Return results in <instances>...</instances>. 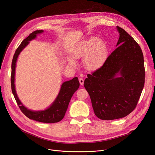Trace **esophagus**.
<instances>
[{
    "label": "esophagus",
    "mask_w": 155,
    "mask_h": 155,
    "mask_svg": "<svg viewBox=\"0 0 155 155\" xmlns=\"http://www.w3.org/2000/svg\"><path fill=\"white\" fill-rule=\"evenodd\" d=\"M79 82H80V84H81V85H84V79L82 78H79Z\"/></svg>",
    "instance_id": "34e87169"
}]
</instances>
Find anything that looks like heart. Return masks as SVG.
Segmentation results:
<instances>
[{"label":"heart","mask_w":155,"mask_h":155,"mask_svg":"<svg viewBox=\"0 0 155 155\" xmlns=\"http://www.w3.org/2000/svg\"><path fill=\"white\" fill-rule=\"evenodd\" d=\"M73 55L77 59H84V66L89 71L99 69L105 62L108 55L107 45L96 38H91L80 42L73 50ZM68 62L74 64V59L69 57Z\"/></svg>","instance_id":"obj_1"}]
</instances>
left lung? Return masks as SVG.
I'll return each instance as SVG.
<instances>
[{
    "label": "left lung",
    "instance_id": "obj_1",
    "mask_svg": "<svg viewBox=\"0 0 155 155\" xmlns=\"http://www.w3.org/2000/svg\"><path fill=\"white\" fill-rule=\"evenodd\" d=\"M116 28L117 48L100 68L87 74L84 84L95 115L108 121L126 117L135 109L145 82L140 46L122 28Z\"/></svg>",
    "mask_w": 155,
    "mask_h": 155
}]
</instances>
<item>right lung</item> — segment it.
I'll return each mask as SVG.
<instances>
[{"instance_id":"1","label":"right lung","mask_w":155,"mask_h":155,"mask_svg":"<svg viewBox=\"0 0 155 155\" xmlns=\"http://www.w3.org/2000/svg\"><path fill=\"white\" fill-rule=\"evenodd\" d=\"M44 31L43 30L34 31L21 43L18 48L16 49L13 56L12 64H11V90H12L13 96L21 111L28 118L38 122L54 123L61 121L63 117H64L67 110L69 103L70 101L73 94L78 89L80 83L77 77H74L70 80V81L63 82L61 85L59 93L56 97L55 100L50 105V107L46 108L44 110L34 111L28 109L27 107H25L23 105L18 98V96H17L15 85V69L18 55L21 53V51L24 50V48L28 45L30 41L35 39L38 34H41Z\"/></svg>"}]
</instances>
